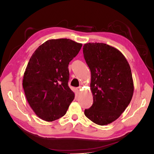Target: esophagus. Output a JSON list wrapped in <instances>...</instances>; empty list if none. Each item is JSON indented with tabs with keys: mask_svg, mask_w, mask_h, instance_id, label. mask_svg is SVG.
Wrapping results in <instances>:
<instances>
[{
	"mask_svg": "<svg viewBox=\"0 0 154 154\" xmlns=\"http://www.w3.org/2000/svg\"><path fill=\"white\" fill-rule=\"evenodd\" d=\"M76 90L77 91V92H80L81 90H82V87L81 86H80V87H76Z\"/></svg>",
	"mask_w": 154,
	"mask_h": 154,
	"instance_id": "1",
	"label": "esophagus"
}]
</instances>
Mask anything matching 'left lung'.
<instances>
[{
	"instance_id": "left-lung-1",
	"label": "left lung",
	"mask_w": 154,
	"mask_h": 154,
	"mask_svg": "<svg viewBox=\"0 0 154 154\" xmlns=\"http://www.w3.org/2000/svg\"><path fill=\"white\" fill-rule=\"evenodd\" d=\"M83 52L91 70L93 96V104L84 114L94 123L106 125L122 115L132 100L131 69L118 49L106 44H85Z\"/></svg>"
}]
</instances>
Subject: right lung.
Listing matches in <instances>:
<instances>
[{
	"mask_svg": "<svg viewBox=\"0 0 154 154\" xmlns=\"http://www.w3.org/2000/svg\"><path fill=\"white\" fill-rule=\"evenodd\" d=\"M82 47L70 39H51L32 54L22 85L27 102L40 119L53 122L66 114L74 99L68 86L69 63Z\"/></svg>",
	"mask_w": 154,
	"mask_h": 154,
	"instance_id": "add662e5",
	"label": "right lung"
}]
</instances>
